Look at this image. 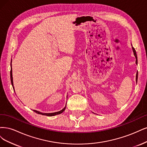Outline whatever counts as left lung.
Wrapping results in <instances>:
<instances>
[{
    "mask_svg": "<svg viewBox=\"0 0 147 147\" xmlns=\"http://www.w3.org/2000/svg\"><path fill=\"white\" fill-rule=\"evenodd\" d=\"M132 51H133L134 55L135 57H136V64H137V54H136V50H135V49L133 48V47H132ZM137 78H138V73H137V74H136V81H137Z\"/></svg>",
    "mask_w": 147,
    "mask_h": 147,
    "instance_id": "8db88e82",
    "label": "left lung"
}]
</instances>
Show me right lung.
Listing matches in <instances>:
<instances>
[{"label": "right lung", "instance_id": "right-lung-1", "mask_svg": "<svg viewBox=\"0 0 147 147\" xmlns=\"http://www.w3.org/2000/svg\"><path fill=\"white\" fill-rule=\"evenodd\" d=\"M12 61V60H11ZM11 71H10V79H11V85L14 88V87H13V76H12V67H11ZM14 91H15V88H14ZM66 109V106L62 110H61L59 112H54V113H42V112H40L39 111H35V110H34V111L35 112H36V113H38V114H41V115H46V116H54V115H59L60 114V113H62Z\"/></svg>", "mask_w": 147, "mask_h": 147}]
</instances>
